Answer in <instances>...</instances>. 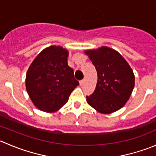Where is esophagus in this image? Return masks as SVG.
<instances>
[{
  "label": "esophagus",
  "instance_id": "1",
  "mask_svg": "<svg viewBox=\"0 0 156 156\" xmlns=\"http://www.w3.org/2000/svg\"><path fill=\"white\" fill-rule=\"evenodd\" d=\"M79 83H80V85L82 86L83 84H84V79H83V80H81V81H79Z\"/></svg>",
  "mask_w": 156,
  "mask_h": 156
}]
</instances>
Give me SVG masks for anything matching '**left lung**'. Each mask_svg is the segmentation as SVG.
I'll return each instance as SVG.
<instances>
[{
	"instance_id": "obj_1",
	"label": "left lung",
	"mask_w": 156,
	"mask_h": 156,
	"mask_svg": "<svg viewBox=\"0 0 156 156\" xmlns=\"http://www.w3.org/2000/svg\"><path fill=\"white\" fill-rule=\"evenodd\" d=\"M97 72L94 92L87 96L88 104L103 114H109L123 107L134 87L135 78L125 58L116 50L102 47L85 50Z\"/></svg>"
}]
</instances>
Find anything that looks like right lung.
Returning a JSON list of instances; mask_svg holds the SVG:
<instances>
[{
	"label": "right lung",
	"instance_id": "add662e5",
	"mask_svg": "<svg viewBox=\"0 0 156 156\" xmlns=\"http://www.w3.org/2000/svg\"><path fill=\"white\" fill-rule=\"evenodd\" d=\"M69 52L59 46L42 50L30 65L26 87L32 103L47 112L57 111L67 103L71 93L79 82L68 66Z\"/></svg>",
	"mask_w": 156,
	"mask_h": 156
}]
</instances>
